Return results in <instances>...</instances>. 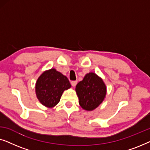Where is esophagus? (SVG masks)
<instances>
[{
	"label": "esophagus",
	"instance_id": "obj_1",
	"mask_svg": "<svg viewBox=\"0 0 150 150\" xmlns=\"http://www.w3.org/2000/svg\"><path fill=\"white\" fill-rule=\"evenodd\" d=\"M77 83H78V82H77L76 81H71V85H72V87H75V86H76V84H77Z\"/></svg>",
	"mask_w": 150,
	"mask_h": 150
}]
</instances>
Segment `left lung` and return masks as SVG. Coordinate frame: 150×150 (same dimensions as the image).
Returning a JSON list of instances; mask_svg holds the SVG:
<instances>
[{
  "label": "left lung",
  "mask_w": 150,
  "mask_h": 150,
  "mask_svg": "<svg viewBox=\"0 0 150 150\" xmlns=\"http://www.w3.org/2000/svg\"><path fill=\"white\" fill-rule=\"evenodd\" d=\"M79 104L84 110L91 111L103 102L106 87L101 78L93 72L87 74L76 86Z\"/></svg>",
  "instance_id": "left-lung-1"
}]
</instances>
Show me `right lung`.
<instances>
[{
  "instance_id": "1",
  "label": "right lung",
  "mask_w": 150,
  "mask_h": 150,
  "mask_svg": "<svg viewBox=\"0 0 150 150\" xmlns=\"http://www.w3.org/2000/svg\"><path fill=\"white\" fill-rule=\"evenodd\" d=\"M71 87L65 76L52 68L43 72L35 84V93L39 101L48 108H52L60 101L63 91Z\"/></svg>"
}]
</instances>
